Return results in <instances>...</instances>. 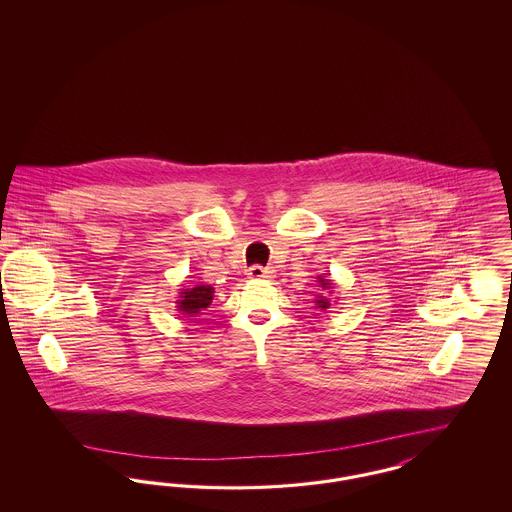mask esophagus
Listing matches in <instances>:
<instances>
[{
    "instance_id": "34e87169",
    "label": "esophagus",
    "mask_w": 512,
    "mask_h": 512,
    "mask_svg": "<svg viewBox=\"0 0 512 512\" xmlns=\"http://www.w3.org/2000/svg\"><path fill=\"white\" fill-rule=\"evenodd\" d=\"M247 274H249V278H253V280H261V278H268L270 270L259 267V265H255V267H251L247 270Z\"/></svg>"
}]
</instances>
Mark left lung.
<instances>
[{
	"label": "left lung",
	"mask_w": 512,
	"mask_h": 512,
	"mask_svg": "<svg viewBox=\"0 0 512 512\" xmlns=\"http://www.w3.org/2000/svg\"><path fill=\"white\" fill-rule=\"evenodd\" d=\"M318 284H320V288H322V290H326V292L332 293V290H334V284H332V280H330V278H322V276H318ZM315 303H317L318 309H322V311H326V309L330 307V299H328V297H324V295H318L317 299H315Z\"/></svg>",
	"instance_id": "obj_1"
}]
</instances>
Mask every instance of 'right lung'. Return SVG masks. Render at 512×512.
Here are the masks:
<instances>
[{"mask_svg": "<svg viewBox=\"0 0 512 512\" xmlns=\"http://www.w3.org/2000/svg\"><path fill=\"white\" fill-rule=\"evenodd\" d=\"M213 293H215L213 286H205V284L180 290L176 299V309L184 317L199 315V311L207 309L213 303V297H215Z\"/></svg>", "mask_w": 512, "mask_h": 512, "instance_id": "1", "label": "right lung"}]
</instances>
